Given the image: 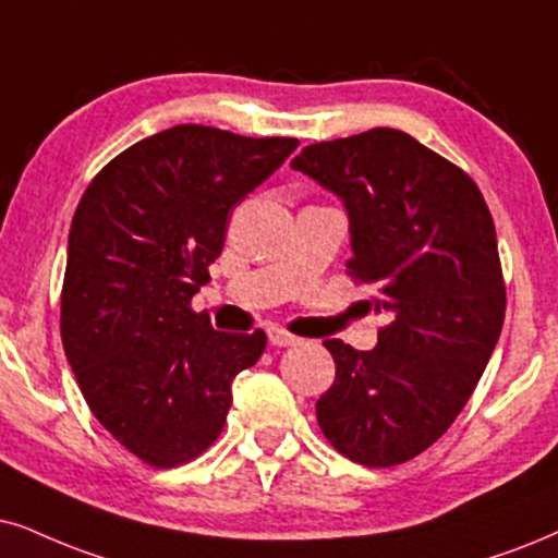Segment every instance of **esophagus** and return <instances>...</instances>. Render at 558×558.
<instances>
[{"label":"esophagus","instance_id":"esophagus-1","mask_svg":"<svg viewBox=\"0 0 558 558\" xmlns=\"http://www.w3.org/2000/svg\"><path fill=\"white\" fill-rule=\"evenodd\" d=\"M267 337H270V344H275V348H288V344L299 342V337H293L291 331H286V329H280V327L267 329Z\"/></svg>","mask_w":558,"mask_h":558}]
</instances>
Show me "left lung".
I'll use <instances>...</instances> for the list:
<instances>
[{
    "label": "left lung",
    "instance_id": "8db88e82",
    "mask_svg": "<svg viewBox=\"0 0 558 558\" xmlns=\"http://www.w3.org/2000/svg\"><path fill=\"white\" fill-rule=\"evenodd\" d=\"M291 167L344 203L348 275L389 319L373 350L324 342L337 376L316 420L350 461L397 466L453 425L495 352L507 303L495 221L461 167L397 129L312 144Z\"/></svg>",
    "mask_w": 558,
    "mask_h": 558
}]
</instances>
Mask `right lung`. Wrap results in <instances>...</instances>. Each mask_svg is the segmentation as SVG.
I'll return each mask as SVG.
<instances>
[{"label":"right lung","instance_id":"add662e5","mask_svg":"<svg viewBox=\"0 0 558 558\" xmlns=\"http://www.w3.org/2000/svg\"><path fill=\"white\" fill-rule=\"evenodd\" d=\"M299 138L174 125L108 161L76 206L61 342L92 414L154 469L193 461L221 435L231 380L265 352L190 306L227 242L229 210Z\"/></svg>","mask_w":558,"mask_h":558}]
</instances>
